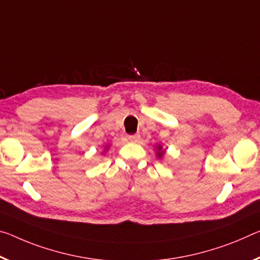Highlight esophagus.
I'll return each mask as SVG.
<instances>
[{
	"mask_svg": "<svg viewBox=\"0 0 260 260\" xmlns=\"http://www.w3.org/2000/svg\"><path fill=\"white\" fill-rule=\"evenodd\" d=\"M139 139H140V135L139 134L129 135V137H128V140H129V141H132V142H137Z\"/></svg>",
	"mask_w": 260,
	"mask_h": 260,
	"instance_id": "34e87169",
	"label": "esophagus"
}]
</instances>
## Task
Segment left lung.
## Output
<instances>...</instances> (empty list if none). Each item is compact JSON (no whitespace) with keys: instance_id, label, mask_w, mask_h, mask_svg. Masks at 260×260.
Instances as JSON below:
<instances>
[{"instance_id":"8db88e82","label":"left lung","mask_w":260,"mask_h":260,"mask_svg":"<svg viewBox=\"0 0 260 260\" xmlns=\"http://www.w3.org/2000/svg\"><path fill=\"white\" fill-rule=\"evenodd\" d=\"M156 149H157V154H156V155H157L158 158H160L164 155V152H166V150H162V146H160V145L156 146Z\"/></svg>"}]
</instances>
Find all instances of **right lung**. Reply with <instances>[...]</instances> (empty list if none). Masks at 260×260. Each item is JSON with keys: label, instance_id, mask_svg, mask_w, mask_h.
<instances>
[{"label": "right lung", "instance_id": "obj_1", "mask_svg": "<svg viewBox=\"0 0 260 260\" xmlns=\"http://www.w3.org/2000/svg\"><path fill=\"white\" fill-rule=\"evenodd\" d=\"M106 148H108V147H106Z\"/></svg>", "mask_w": 260, "mask_h": 260}]
</instances>
